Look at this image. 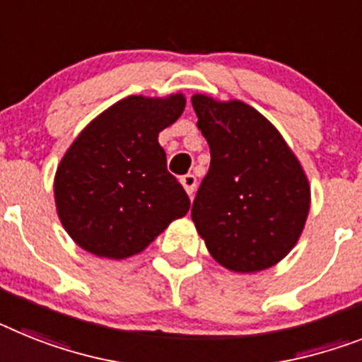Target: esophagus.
Listing matches in <instances>:
<instances>
[{"label":"esophagus","instance_id":"esophagus-1","mask_svg":"<svg viewBox=\"0 0 362 362\" xmlns=\"http://www.w3.org/2000/svg\"><path fill=\"white\" fill-rule=\"evenodd\" d=\"M180 184L184 186V189H186L187 195L191 197V195H193V191H195V187H197L195 175H184L180 178Z\"/></svg>","mask_w":362,"mask_h":362}]
</instances>
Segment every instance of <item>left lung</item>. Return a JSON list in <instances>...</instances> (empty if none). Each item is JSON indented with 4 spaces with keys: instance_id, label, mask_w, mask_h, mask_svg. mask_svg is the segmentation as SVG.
<instances>
[{
    "instance_id": "8db88e82",
    "label": "left lung",
    "mask_w": 362,
    "mask_h": 362,
    "mask_svg": "<svg viewBox=\"0 0 362 362\" xmlns=\"http://www.w3.org/2000/svg\"><path fill=\"white\" fill-rule=\"evenodd\" d=\"M211 163L191 218L218 265L259 272L284 259L302 235L311 186L274 124L239 99L191 97Z\"/></svg>"
}]
</instances>
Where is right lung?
Wrapping results in <instances>:
<instances>
[{"mask_svg":"<svg viewBox=\"0 0 362 362\" xmlns=\"http://www.w3.org/2000/svg\"><path fill=\"white\" fill-rule=\"evenodd\" d=\"M184 108L180 92L129 95L73 139L57 167L53 191L60 223L83 250L127 259L189 211L186 191L167 171L158 144V134Z\"/></svg>","mask_w":362,"mask_h":362,"instance_id":"obj_1","label":"right lung"}]
</instances>
